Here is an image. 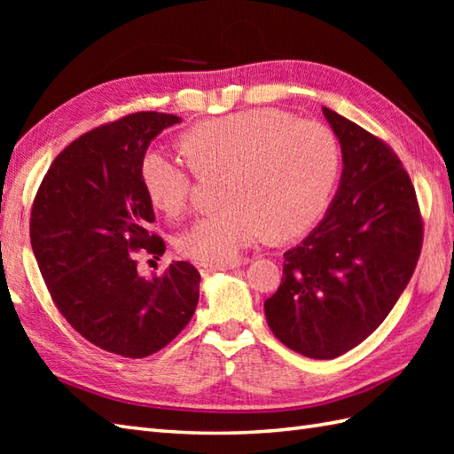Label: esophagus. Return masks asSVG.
<instances>
[{
	"instance_id": "1",
	"label": "esophagus",
	"mask_w": 454,
	"mask_h": 454,
	"mask_svg": "<svg viewBox=\"0 0 454 454\" xmlns=\"http://www.w3.org/2000/svg\"><path fill=\"white\" fill-rule=\"evenodd\" d=\"M238 265H239L238 262H232V263H218V265L199 262V263H197V269H199L200 273H208V271H226V269H234V267H238Z\"/></svg>"
}]
</instances>
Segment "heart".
<instances>
[{"instance_id":"obj_1","label":"heart","mask_w":454,"mask_h":454,"mask_svg":"<svg viewBox=\"0 0 454 454\" xmlns=\"http://www.w3.org/2000/svg\"><path fill=\"white\" fill-rule=\"evenodd\" d=\"M199 173L226 171L224 208L199 218L177 239L179 252L202 263H232L269 236L286 239L317 224L340 179L333 132L278 109H246L202 121L181 137ZM140 179L152 205L177 218L192 197V173L181 160L148 150Z\"/></svg>"}]
</instances>
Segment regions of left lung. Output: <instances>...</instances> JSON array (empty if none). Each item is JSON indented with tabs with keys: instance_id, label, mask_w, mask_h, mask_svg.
<instances>
[{
	"instance_id": "obj_1",
	"label": "left lung",
	"mask_w": 454,
	"mask_h": 454,
	"mask_svg": "<svg viewBox=\"0 0 454 454\" xmlns=\"http://www.w3.org/2000/svg\"><path fill=\"white\" fill-rule=\"evenodd\" d=\"M340 138L343 173L325 218L288 249L271 332L310 359H335L364 341L416 271L423 220L408 171L387 142L324 107Z\"/></svg>"
}]
</instances>
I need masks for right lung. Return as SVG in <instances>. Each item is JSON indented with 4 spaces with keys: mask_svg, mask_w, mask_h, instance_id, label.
<instances>
[{
    "mask_svg": "<svg viewBox=\"0 0 454 454\" xmlns=\"http://www.w3.org/2000/svg\"><path fill=\"white\" fill-rule=\"evenodd\" d=\"M176 114L140 111L82 134L58 153L31 208V246L52 302L101 349L142 359L176 340L199 302L200 273L173 262L138 275L137 254L161 257L140 161Z\"/></svg>",
    "mask_w": 454,
    "mask_h": 454,
    "instance_id": "1",
    "label": "right lung"
}]
</instances>
